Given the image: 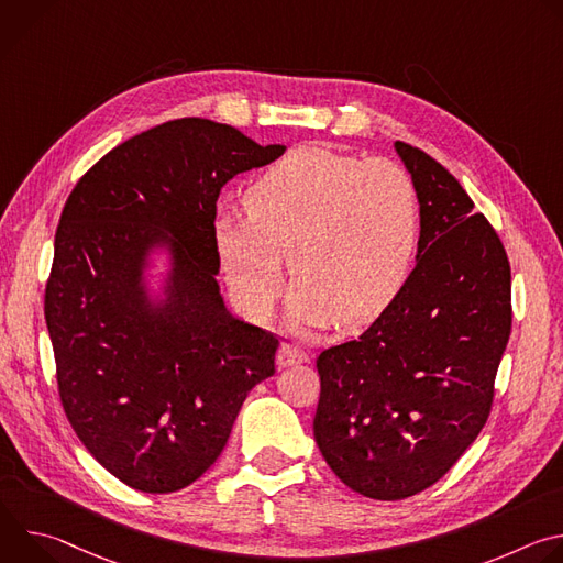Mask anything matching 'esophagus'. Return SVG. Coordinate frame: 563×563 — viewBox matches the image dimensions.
<instances>
[{
	"label": "esophagus",
	"instance_id": "obj_1",
	"mask_svg": "<svg viewBox=\"0 0 563 563\" xmlns=\"http://www.w3.org/2000/svg\"><path fill=\"white\" fill-rule=\"evenodd\" d=\"M309 361V354L298 347V345H280L278 347V354H276V365L283 369V367H291V365H298V363H307Z\"/></svg>",
	"mask_w": 563,
	"mask_h": 563
}]
</instances>
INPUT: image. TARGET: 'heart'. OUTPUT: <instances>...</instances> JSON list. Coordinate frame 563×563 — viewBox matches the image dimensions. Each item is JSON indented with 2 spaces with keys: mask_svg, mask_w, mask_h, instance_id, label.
<instances>
[{
  "mask_svg": "<svg viewBox=\"0 0 563 563\" xmlns=\"http://www.w3.org/2000/svg\"><path fill=\"white\" fill-rule=\"evenodd\" d=\"M243 211L213 220V247L238 307L265 318L298 276L289 311L300 328L378 320L404 291L419 250V196L389 159L300 144L247 189Z\"/></svg>",
  "mask_w": 563,
  "mask_h": 563,
  "instance_id": "1",
  "label": "heart"
}]
</instances>
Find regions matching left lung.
Wrapping results in <instances>:
<instances>
[{
	"label": "left lung",
	"mask_w": 563,
	"mask_h": 563,
	"mask_svg": "<svg viewBox=\"0 0 563 563\" xmlns=\"http://www.w3.org/2000/svg\"><path fill=\"white\" fill-rule=\"evenodd\" d=\"M394 148L419 196L417 265L356 341L316 361L318 450L347 488L378 501L430 488L478 437L512 325L497 231L437 159Z\"/></svg>",
	"instance_id": "left-lung-1"
}]
</instances>
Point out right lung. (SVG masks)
I'll use <instances>...</instances> for the list:
<instances>
[{"label": "right lung", "instance_id": "1", "mask_svg": "<svg viewBox=\"0 0 563 563\" xmlns=\"http://www.w3.org/2000/svg\"><path fill=\"white\" fill-rule=\"evenodd\" d=\"M285 153L205 118L148 129L70 191L44 313L64 412L122 484L167 495L227 445L278 339L235 318L216 280L220 189ZM157 255L168 269L153 275Z\"/></svg>", "mask_w": 563, "mask_h": 563}]
</instances>
